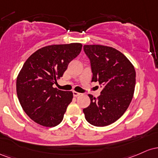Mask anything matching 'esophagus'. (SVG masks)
<instances>
[{
    "label": "esophagus",
    "mask_w": 158,
    "mask_h": 158,
    "mask_svg": "<svg viewBox=\"0 0 158 158\" xmlns=\"http://www.w3.org/2000/svg\"><path fill=\"white\" fill-rule=\"evenodd\" d=\"M81 95V94L80 93H77V92H75V91L73 92L74 97H77V96H79V95Z\"/></svg>",
    "instance_id": "esophagus-1"
}]
</instances>
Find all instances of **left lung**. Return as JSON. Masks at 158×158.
<instances>
[{"label":"left lung","mask_w":158,"mask_h":158,"mask_svg":"<svg viewBox=\"0 0 158 158\" xmlns=\"http://www.w3.org/2000/svg\"><path fill=\"white\" fill-rule=\"evenodd\" d=\"M84 50L91 63L92 81H98L103 89L98 98L89 95L90 104L83 111L89 123L107 126L129 107L136 84L135 69L126 56L112 47L86 45Z\"/></svg>","instance_id":"left-lung-1"}]
</instances>
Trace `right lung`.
<instances>
[{"label": "right lung", "instance_id": "obj_1", "mask_svg": "<svg viewBox=\"0 0 158 158\" xmlns=\"http://www.w3.org/2000/svg\"><path fill=\"white\" fill-rule=\"evenodd\" d=\"M81 48V43L48 45L35 51L23 65L16 80L17 95L33 122L45 127H54L62 122L73 93L53 85Z\"/></svg>", "mask_w": 158, "mask_h": 158}]
</instances>
